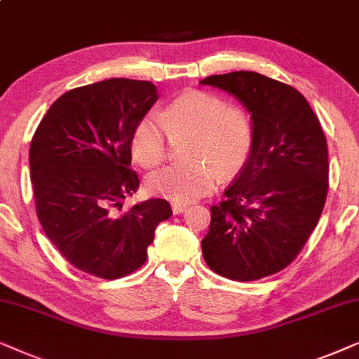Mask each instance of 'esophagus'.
<instances>
[{"label":"esophagus","mask_w":359,"mask_h":359,"mask_svg":"<svg viewBox=\"0 0 359 359\" xmlns=\"http://www.w3.org/2000/svg\"><path fill=\"white\" fill-rule=\"evenodd\" d=\"M185 210H187V205H185V203H177V202H172V212H174V215H180V213H184Z\"/></svg>","instance_id":"esophagus-1"}]
</instances>
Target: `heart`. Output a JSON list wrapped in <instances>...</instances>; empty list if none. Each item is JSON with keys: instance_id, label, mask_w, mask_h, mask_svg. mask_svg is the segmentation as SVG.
<instances>
[{"instance_id": "1", "label": "heart", "mask_w": 359, "mask_h": 359, "mask_svg": "<svg viewBox=\"0 0 359 359\" xmlns=\"http://www.w3.org/2000/svg\"><path fill=\"white\" fill-rule=\"evenodd\" d=\"M169 135L194 136V162L154 172L147 179V189L177 203L194 202L208 194L219 180V170L224 175L236 174L252 149V126L246 113L226 107L222 98L207 92H185L159 114L140 119L131 136L137 164L151 169L164 162Z\"/></svg>"}]
</instances>
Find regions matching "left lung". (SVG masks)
<instances>
[{
  "mask_svg": "<svg viewBox=\"0 0 359 359\" xmlns=\"http://www.w3.org/2000/svg\"><path fill=\"white\" fill-rule=\"evenodd\" d=\"M200 83L233 95L252 126L245 167L212 207L203 259L226 279H262L289 266L317 226L328 190L327 140L294 87L246 70Z\"/></svg>",
  "mask_w": 359,
  "mask_h": 359,
  "instance_id": "obj_1",
  "label": "left lung"
}]
</instances>
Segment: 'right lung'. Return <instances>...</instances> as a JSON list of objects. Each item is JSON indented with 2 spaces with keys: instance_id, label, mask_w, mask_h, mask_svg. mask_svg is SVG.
Listing matches in <instances>:
<instances>
[{
  "instance_id": "right-lung-1",
  "label": "right lung",
  "mask_w": 359,
  "mask_h": 359,
  "mask_svg": "<svg viewBox=\"0 0 359 359\" xmlns=\"http://www.w3.org/2000/svg\"><path fill=\"white\" fill-rule=\"evenodd\" d=\"M157 98L156 85L130 79L74 88L55 100L31 141L37 218L60 255L87 274L118 279L140 269L156 226L172 215L162 198L114 212L140 187L130 170L131 136Z\"/></svg>"
}]
</instances>
